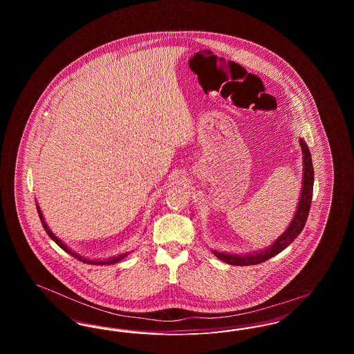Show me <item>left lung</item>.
<instances>
[{"mask_svg": "<svg viewBox=\"0 0 354 354\" xmlns=\"http://www.w3.org/2000/svg\"><path fill=\"white\" fill-rule=\"evenodd\" d=\"M300 146L303 150V163H304V178L303 189H301V196L297 205V211L293 216V220L290 221L289 227L286 228V232L280 236L272 245L268 248L259 251V252L250 253V254H230V253H220L218 251H214V253L219 257L220 260L232 264V266H256L260 263H264L270 260V257L276 256L277 253L284 251L286 247L301 234L304 230V225L308 219V214L312 204V195H313V180H315V171H313V165H312V156L306 143L303 139H300Z\"/></svg>", "mask_w": 354, "mask_h": 354, "instance_id": "1", "label": "left lung"}]
</instances>
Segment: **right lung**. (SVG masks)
<instances>
[{
    "instance_id": "right-lung-1",
    "label": "right lung",
    "mask_w": 354,
    "mask_h": 354,
    "mask_svg": "<svg viewBox=\"0 0 354 354\" xmlns=\"http://www.w3.org/2000/svg\"><path fill=\"white\" fill-rule=\"evenodd\" d=\"M37 211H38V216H39V219L42 221V225H44V228H45V231H46V234L50 236L51 240H54L65 252H68V254H71L73 257H75L77 260H80V261H84L86 264H93V266H104V264H115V263H118L122 259H124L127 254L124 253V254H119V256H113V257H109V259H106V260H88V259H84V256H81V254H78V253L74 252V251H71L70 248H68L66 244H64L57 236L54 235L53 232H51L50 230H49V227H48V224L45 223V220H44V216H42V212H41V209H39V207L37 205Z\"/></svg>"
}]
</instances>
